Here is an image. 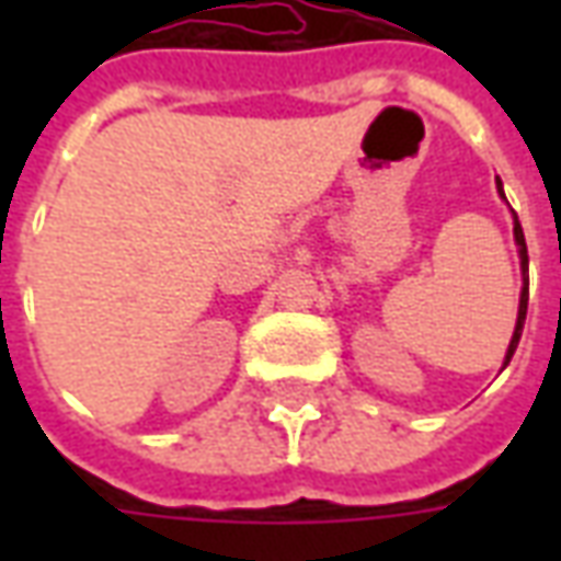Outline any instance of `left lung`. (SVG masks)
<instances>
[{
  "label": "left lung",
  "instance_id": "left-lung-1",
  "mask_svg": "<svg viewBox=\"0 0 561 561\" xmlns=\"http://www.w3.org/2000/svg\"><path fill=\"white\" fill-rule=\"evenodd\" d=\"M495 188H499V195L505 197V192H502V180H495ZM514 240H517V249H519V270H523V291H519L517 328H514V336H511V345H507L505 366L511 364V357H514V352H517L519 336H523V324H526V309H529V252H526V237H523V228H519L517 213H514Z\"/></svg>",
  "mask_w": 561,
  "mask_h": 561
}]
</instances>
